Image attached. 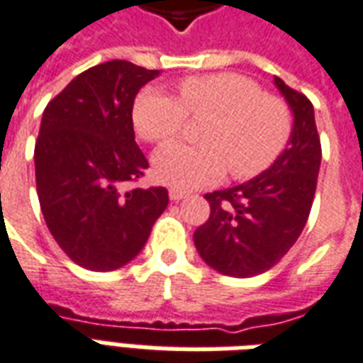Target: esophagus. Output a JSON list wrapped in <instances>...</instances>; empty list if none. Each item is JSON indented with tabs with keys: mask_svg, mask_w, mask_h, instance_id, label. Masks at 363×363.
<instances>
[{
	"mask_svg": "<svg viewBox=\"0 0 363 363\" xmlns=\"http://www.w3.org/2000/svg\"><path fill=\"white\" fill-rule=\"evenodd\" d=\"M169 198L173 200V202H181L182 198H186V194L182 192V190H177V189H171L169 190Z\"/></svg>",
	"mask_w": 363,
	"mask_h": 363,
	"instance_id": "34e87169",
	"label": "esophagus"
}]
</instances>
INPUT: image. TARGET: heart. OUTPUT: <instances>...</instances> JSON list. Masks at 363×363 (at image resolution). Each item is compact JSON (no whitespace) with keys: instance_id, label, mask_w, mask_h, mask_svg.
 Returning <instances> with one entry per match:
<instances>
[{"instance_id":"1","label":"heart","mask_w":363,"mask_h":363,"mask_svg":"<svg viewBox=\"0 0 363 363\" xmlns=\"http://www.w3.org/2000/svg\"><path fill=\"white\" fill-rule=\"evenodd\" d=\"M186 114L212 116L200 135L204 145L169 143L153 155L155 179L177 190L216 184L228 167L237 181L264 173L291 134L286 103L237 74L186 77L179 85V99L147 87L135 96L132 118L145 142L163 143L181 132Z\"/></svg>"}]
</instances>
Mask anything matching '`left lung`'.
<instances>
[{
    "label": "left lung",
    "instance_id": "left-lung-1",
    "mask_svg": "<svg viewBox=\"0 0 363 363\" xmlns=\"http://www.w3.org/2000/svg\"><path fill=\"white\" fill-rule=\"evenodd\" d=\"M274 85L294 114L288 145L264 173L206 194L210 218L194 231L198 255L216 272L251 278L280 262L301 235L320 167L311 101L280 77Z\"/></svg>",
    "mask_w": 363,
    "mask_h": 363
}]
</instances>
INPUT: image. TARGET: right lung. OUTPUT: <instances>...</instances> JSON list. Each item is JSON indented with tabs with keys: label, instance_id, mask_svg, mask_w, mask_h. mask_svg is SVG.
<instances>
[{
	"label": "right lung",
	"instance_id": "1",
	"mask_svg": "<svg viewBox=\"0 0 363 363\" xmlns=\"http://www.w3.org/2000/svg\"><path fill=\"white\" fill-rule=\"evenodd\" d=\"M159 74L111 60L77 75L44 108L35 145L40 210L62 251L87 270L134 260L169 204L163 186L122 190L150 165L135 143L132 108Z\"/></svg>",
	"mask_w": 363,
	"mask_h": 363
}]
</instances>
